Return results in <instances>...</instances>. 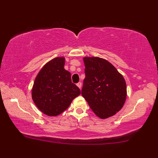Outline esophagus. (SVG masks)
Here are the masks:
<instances>
[{"mask_svg":"<svg viewBox=\"0 0 158 158\" xmlns=\"http://www.w3.org/2000/svg\"><path fill=\"white\" fill-rule=\"evenodd\" d=\"M81 82H79V83H77V85L78 86V88H79L80 89H81Z\"/></svg>","mask_w":158,"mask_h":158,"instance_id":"34e87169","label":"esophagus"}]
</instances>
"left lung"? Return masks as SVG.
<instances>
[{
  "label": "left lung",
  "mask_w": 158,
  "mask_h": 158,
  "mask_svg": "<svg viewBox=\"0 0 158 158\" xmlns=\"http://www.w3.org/2000/svg\"><path fill=\"white\" fill-rule=\"evenodd\" d=\"M85 78L81 94L96 115L108 118L122 108L126 98V83L123 76L107 60L85 57Z\"/></svg>",
  "instance_id": "8db88e82"
}]
</instances>
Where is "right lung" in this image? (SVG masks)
<instances>
[{"label": "right lung", "instance_id": "1", "mask_svg": "<svg viewBox=\"0 0 158 158\" xmlns=\"http://www.w3.org/2000/svg\"><path fill=\"white\" fill-rule=\"evenodd\" d=\"M64 60L62 57L52 60L43 67L35 80L32 100L45 115H60L81 94L80 89L72 83L70 72L64 68Z\"/></svg>", "mask_w": 158, "mask_h": 158}]
</instances>
